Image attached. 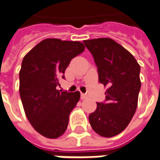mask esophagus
Returning a JSON list of instances; mask_svg holds the SVG:
<instances>
[{
    "label": "esophagus",
    "mask_w": 160,
    "mask_h": 160,
    "mask_svg": "<svg viewBox=\"0 0 160 160\" xmlns=\"http://www.w3.org/2000/svg\"><path fill=\"white\" fill-rule=\"evenodd\" d=\"M80 98H81V99H86V98H87V96L86 95V94L81 93V96H80Z\"/></svg>",
    "instance_id": "esophagus-1"
}]
</instances>
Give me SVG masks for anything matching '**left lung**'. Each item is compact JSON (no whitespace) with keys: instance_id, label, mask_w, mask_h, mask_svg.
Here are the masks:
<instances>
[{"instance_id":"1","label":"left lung","mask_w":160,"mask_h":160,"mask_svg":"<svg viewBox=\"0 0 160 160\" xmlns=\"http://www.w3.org/2000/svg\"><path fill=\"white\" fill-rule=\"evenodd\" d=\"M98 67V81L107 87L105 102L89 115L92 129L112 137L127 128L134 117L141 89V68L133 55L109 38L85 40Z\"/></svg>"}]
</instances>
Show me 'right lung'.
Segmentation results:
<instances>
[{
    "label": "right lung",
    "instance_id": "obj_1",
    "mask_svg": "<svg viewBox=\"0 0 160 160\" xmlns=\"http://www.w3.org/2000/svg\"><path fill=\"white\" fill-rule=\"evenodd\" d=\"M85 50L78 41L47 38L23 58L19 71V94L30 123L42 136L56 139L64 134L70 112L76 106L80 92L57 90L59 80L71 60Z\"/></svg>",
    "mask_w": 160,
    "mask_h": 160
}]
</instances>
